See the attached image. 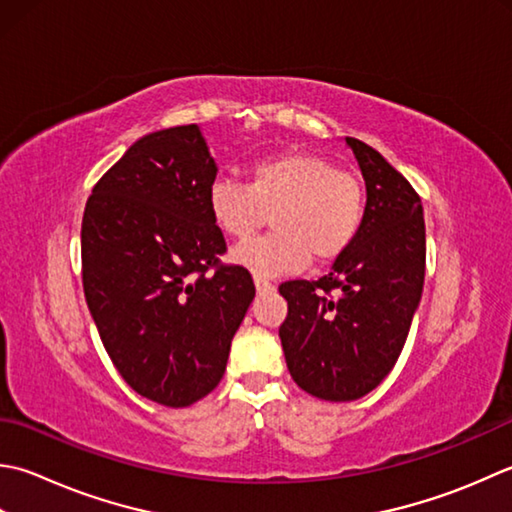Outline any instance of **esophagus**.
Returning <instances> with one entry per match:
<instances>
[{
    "label": "esophagus",
    "mask_w": 512,
    "mask_h": 512,
    "mask_svg": "<svg viewBox=\"0 0 512 512\" xmlns=\"http://www.w3.org/2000/svg\"><path fill=\"white\" fill-rule=\"evenodd\" d=\"M255 286H257V293H270V290H275V284L270 282V279L259 277V275H255Z\"/></svg>",
    "instance_id": "obj_1"
}]
</instances>
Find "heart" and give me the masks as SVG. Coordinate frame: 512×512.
Instances as JSON below:
<instances>
[{
	"instance_id": "obj_1",
	"label": "heart",
	"mask_w": 512,
	"mask_h": 512,
	"mask_svg": "<svg viewBox=\"0 0 512 512\" xmlns=\"http://www.w3.org/2000/svg\"><path fill=\"white\" fill-rule=\"evenodd\" d=\"M208 213L233 239L255 235L273 215L275 233L233 250V262L259 277L302 270L310 257L333 262L353 246L366 217L362 179L313 153L257 159L246 184L219 177L208 188Z\"/></svg>"
}]
</instances>
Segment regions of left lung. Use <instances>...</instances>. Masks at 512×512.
<instances>
[{
    "mask_svg": "<svg viewBox=\"0 0 512 512\" xmlns=\"http://www.w3.org/2000/svg\"><path fill=\"white\" fill-rule=\"evenodd\" d=\"M366 182L362 230L330 273L279 286V326L295 384L326 402L364 397L393 370L422 299L426 226L422 199L373 146L346 137Z\"/></svg>",
    "mask_w": 512,
    "mask_h": 512,
    "instance_id": "1",
    "label": "left lung"
}]
</instances>
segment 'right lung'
I'll return each mask as SVG.
<instances>
[{
    "label": "right lung",
    "instance_id": "1",
    "mask_svg": "<svg viewBox=\"0 0 512 512\" xmlns=\"http://www.w3.org/2000/svg\"><path fill=\"white\" fill-rule=\"evenodd\" d=\"M217 166L195 124L130 146L88 197L82 282L102 344L142 397L184 408L222 382L255 297L208 213Z\"/></svg>",
    "mask_w": 512,
    "mask_h": 512
}]
</instances>
